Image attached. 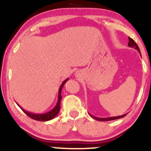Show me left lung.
I'll use <instances>...</instances> for the list:
<instances>
[{
	"mask_svg": "<svg viewBox=\"0 0 151 151\" xmlns=\"http://www.w3.org/2000/svg\"><path fill=\"white\" fill-rule=\"evenodd\" d=\"M129 44H128V46L130 47L134 48L135 50H136L138 52V53L141 54V51H140L139 47H138V46L137 45L136 42H135L133 39H131V37H129ZM89 114L93 118V119H94L95 120L99 121H109L116 120V119H121V118H124V116H126L127 115V114H124V115L118 116H112V117H108V118H100V117H96V116H94L91 115L89 113Z\"/></svg>",
	"mask_w": 151,
	"mask_h": 151,
	"instance_id": "obj_1",
	"label": "left lung"
}]
</instances>
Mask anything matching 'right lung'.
I'll return each instance as SVG.
<instances>
[{"instance_id": "obj_1", "label": "right lung", "mask_w": 151, "mask_h": 151, "mask_svg": "<svg viewBox=\"0 0 151 151\" xmlns=\"http://www.w3.org/2000/svg\"><path fill=\"white\" fill-rule=\"evenodd\" d=\"M68 80H69V78H67V79H66L65 81H63V82L62 83L61 86H60V89H59V91H58V102H57L55 106L54 107V108L52 109L51 111L47 112V113H45V114H35V113H32V112L27 111H25V109H22V107L18 104H17V103L16 104H18V106L20 107V108L21 109L22 111H23L24 113H25V114H27V115L29 117H30L31 119H34V120L40 121H47L52 120V119H53L54 118L56 117L57 116H58L59 112H60V102H61V100L62 99V95H61L62 89V88H63V86L65 85V83L67 82V81Z\"/></svg>"}]
</instances>
